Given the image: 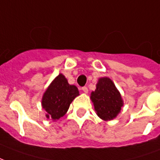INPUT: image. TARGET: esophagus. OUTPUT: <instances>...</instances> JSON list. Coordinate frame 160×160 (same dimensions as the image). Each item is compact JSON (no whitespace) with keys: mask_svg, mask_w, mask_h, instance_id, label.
Instances as JSON below:
<instances>
[{"mask_svg":"<svg viewBox=\"0 0 160 160\" xmlns=\"http://www.w3.org/2000/svg\"><path fill=\"white\" fill-rule=\"evenodd\" d=\"M82 91H83L85 93H87L88 92V88L87 87H82Z\"/></svg>","mask_w":160,"mask_h":160,"instance_id":"esophagus-1","label":"esophagus"}]
</instances>
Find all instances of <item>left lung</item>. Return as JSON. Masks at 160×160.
Wrapping results in <instances>:
<instances>
[{
  "instance_id": "obj_1",
  "label": "left lung",
  "mask_w": 160,
  "mask_h": 160,
  "mask_svg": "<svg viewBox=\"0 0 160 160\" xmlns=\"http://www.w3.org/2000/svg\"><path fill=\"white\" fill-rule=\"evenodd\" d=\"M96 87L91 94V99L98 116L104 121L113 119L123 105L119 92L112 80L106 77L99 79Z\"/></svg>"
}]
</instances>
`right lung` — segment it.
<instances>
[{
    "label": "right lung",
    "instance_id": "right-lung-1",
    "mask_svg": "<svg viewBox=\"0 0 160 160\" xmlns=\"http://www.w3.org/2000/svg\"><path fill=\"white\" fill-rule=\"evenodd\" d=\"M78 95V88L75 86L69 85L64 75L59 74L42 96V105L48 112L46 115L47 118L57 120L63 117L72 101Z\"/></svg>",
    "mask_w": 160,
    "mask_h": 160
}]
</instances>
